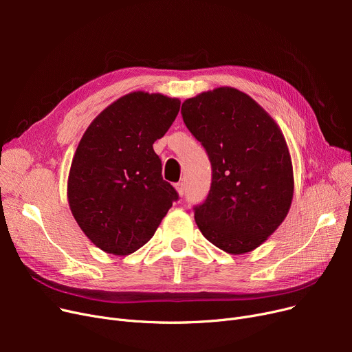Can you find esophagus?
I'll return each instance as SVG.
<instances>
[{"label":"esophagus","mask_w":352,"mask_h":352,"mask_svg":"<svg viewBox=\"0 0 352 352\" xmlns=\"http://www.w3.org/2000/svg\"><path fill=\"white\" fill-rule=\"evenodd\" d=\"M175 190H177V192L179 194V197H182L184 194H186V190H187L186 182H177V184H175Z\"/></svg>","instance_id":"esophagus-1"}]
</instances>
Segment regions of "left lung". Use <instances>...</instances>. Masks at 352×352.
I'll use <instances>...</instances> for the list:
<instances>
[{"mask_svg": "<svg viewBox=\"0 0 352 352\" xmlns=\"http://www.w3.org/2000/svg\"><path fill=\"white\" fill-rule=\"evenodd\" d=\"M181 114L212 168L210 192L194 207L199 231L228 254L260 247L285 219L294 195L292 162L280 126L231 87L186 100Z\"/></svg>", "mask_w": 352, "mask_h": 352, "instance_id": "left-lung-1", "label": "left lung"}]
</instances>
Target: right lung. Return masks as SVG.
I'll use <instances>...</instances> for the list:
<instances>
[{
    "instance_id": "obj_1",
    "label": "right lung",
    "mask_w": 352,
    "mask_h": 352,
    "mask_svg": "<svg viewBox=\"0 0 352 352\" xmlns=\"http://www.w3.org/2000/svg\"><path fill=\"white\" fill-rule=\"evenodd\" d=\"M181 101L144 91L108 105L84 133L68 175V204L100 250L128 255L153 238L178 199L162 179L153 144L178 116Z\"/></svg>"
}]
</instances>
